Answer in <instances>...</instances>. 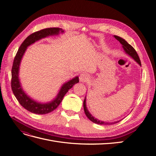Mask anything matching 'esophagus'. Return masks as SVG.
I'll return each instance as SVG.
<instances>
[{
	"label": "esophagus",
	"mask_w": 156,
	"mask_h": 156,
	"mask_svg": "<svg viewBox=\"0 0 156 156\" xmlns=\"http://www.w3.org/2000/svg\"><path fill=\"white\" fill-rule=\"evenodd\" d=\"M88 79H89L88 75L87 73H81V75H80L79 81H81V82H83V83L87 82V81H88Z\"/></svg>",
	"instance_id": "obj_1"
}]
</instances>
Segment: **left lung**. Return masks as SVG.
Returning a JSON list of instances; mask_svg holds the SVG:
<instances>
[{
    "instance_id": "8db88e82",
    "label": "left lung",
    "mask_w": 156,
    "mask_h": 156,
    "mask_svg": "<svg viewBox=\"0 0 156 156\" xmlns=\"http://www.w3.org/2000/svg\"><path fill=\"white\" fill-rule=\"evenodd\" d=\"M114 37L115 38L120 41V43L122 45V47H123V48L125 51L126 53L129 55L130 56H131L132 58H133L136 62H137L140 66H141V62H140V58L139 57V55L136 53V51L135 50V49L132 47L130 44H129L127 42L124 40L123 38H122V37L118 36H114ZM83 107H84V113H85V115H87V116L88 117V119L91 120L92 122H94V123L98 124H100V125H107V124H114L117 123V122H119V121H116L115 122H103V121H100L99 120L96 119H94V117H93L91 115L90 113L87 109V106H86V97L84 98V101H83Z\"/></svg>"
}]
</instances>
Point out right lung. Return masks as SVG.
<instances>
[{
  "label": "right lung",
  "mask_w": 156,
  "mask_h": 156,
  "mask_svg": "<svg viewBox=\"0 0 156 156\" xmlns=\"http://www.w3.org/2000/svg\"><path fill=\"white\" fill-rule=\"evenodd\" d=\"M63 32L64 30L60 28H48L41 30L35 32L28 36L27 38L23 41L22 44L19 48L16 55L14 58L13 66L12 68V80H11V87L14 96L17 98V101L20 103V105L24 107L25 109L32 113H35L37 115H44L47 113H49L56 109L62 101L65 94H66L69 90L72 88L75 84L79 83V80L78 77L70 80L68 82L64 84V85L60 88L57 96L54 100L48 103H40L34 101L30 98L28 96L23 90L21 87L20 79H19V69L21 58L24 55L26 49L28 46L34 43L35 41L44 38L48 36L58 34L59 32Z\"/></svg>",
  "instance_id": "1"
}]
</instances>
